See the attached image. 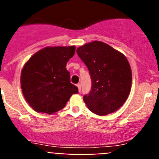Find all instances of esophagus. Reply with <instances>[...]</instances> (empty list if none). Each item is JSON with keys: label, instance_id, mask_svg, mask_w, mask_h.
<instances>
[{"label": "esophagus", "instance_id": "esophagus-1", "mask_svg": "<svg viewBox=\"0 0 159 159\" xmlns=\"http://www.w3.org/2000/svg\"><path fill=\"white\" fill-rule=\"evenodd\" d=\"M76 86H77V88H78L79 92H80V91H81V85H80V84H78L76 85Z\"/></svg>", "mask_w": 159, "mask_h": 159}]
</instances>
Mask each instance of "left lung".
<instances>
[{"mask_svg": "<svg viewBox=\"0 0 159 159\" xmlns=\"http://www.w3.org/2000/svg\"><path fill=\"white\" fill-rule=\"evenodd\" d=\"M92 79V89L84 96L91 111L105 116L116 111L130 92L132 73L124 55L101 41L85 43L76 50Z\"/></svg>", "mask_w": 159, "mask_h": 159, "instance_id": "obj_1", "label": "left lung"}]
</instances>
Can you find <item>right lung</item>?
Wrapping results in <instances>:
<instances>
[{
  "instance_id": "1",
  "label": "right lung",
  "mask_w": 159,
  "mask_h": 159,
  "mask_svg": "<svg viewBox=\"0 0 159 159\" xmlns=\"http://www.w3.org/2000/svg\"><path fill=\"white\" fill-rule=\"evenodd\" d=\"M75 46L46 47L25 64L20 87L25 99L36 112L51 114L65 107L78 88L70 82L66 64L75 54Z\"/></svg>"
}]
</instances>
